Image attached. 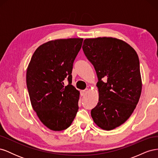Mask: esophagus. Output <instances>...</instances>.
Here are the masks:
<instances>
[{
    "label": "esophagus",
    "instance_id": "1",
    "mask_svg": "<svg viewBox=\"0 0 158 158\" xmlns=\"http://www.w3.org/2000/svg\"><path fill=\"white\" fill-rule=\"evenodd\" d=\"M88 92V89H85L84 90H81L80 91V94L82 96H83V95H85V94H86Z\"/></svg>",
    "mask_w": 158,
    "mask_h": 158
}]
</instances>
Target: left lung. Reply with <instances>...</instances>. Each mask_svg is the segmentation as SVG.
<instances>
[{
    "label": "left lung",
    "instance_id": "1",
    "mask_svg": "<svg viewBox=\"0 0 158 158\" xmlns=\"http://www.w3.org/2000/svg\"><path fill=\"white\" fill-rule=\"evenodd\" d=\"M82 49L98 78L99 101L91 115L99 128L113 130L131 117L140 98L138 56L130 45L114 37L85 39Z\"/></svg>",
    "mask_w": 158,
    "mask_h": 158
}]
</instances>
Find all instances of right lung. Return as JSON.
I'll return each instance as SVG.
<instances>
[{"instance_id":"add662e5","label":"right lung","mask_w":158,"mask_h":158,"mask_svg":"<svg viewBox=\"0 0 158 158\" xmlns=\"http://www.w3.org/2000/svg\"><path fill=\"white\" fill-rule=\"evenodd\" d=\"M82 38L47 41L33 54L26 72V84L31 106L49 129L69 128L78 110L80 92L72 85V71ZM67 77L69 84L63 80Z\"/></svg>"}]
</instances>
